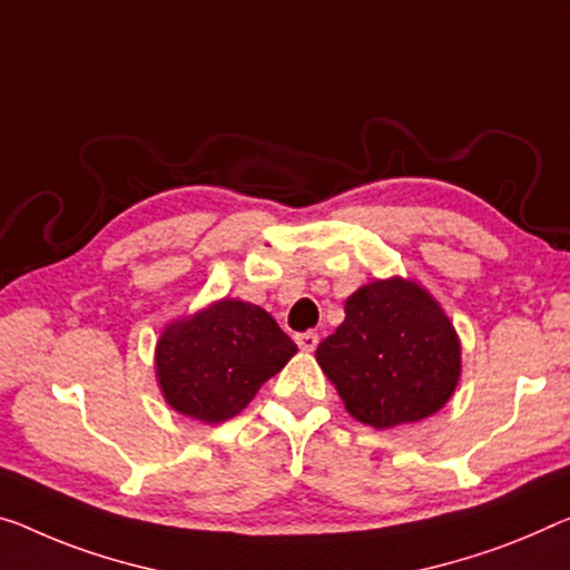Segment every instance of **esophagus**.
Wrapping results in <instances>:
<instances>
[{
  "label": "esophagus",
  "mask_w": 570,
  "mask_h": 570,
  "mask_svg": "<svg viewBox=\"0 0 570 570\" xmlns=\"http://www.w3.org/2000/svg\"><path fill=\"white\" fill-rule=\"evenodd\" d=\"M295 341H297V346L303 348V352H315V346H318V334H313V331H305V334H297Z\"/></svg>",
  "instance_id": "esophagus-1"
}]
</instances>
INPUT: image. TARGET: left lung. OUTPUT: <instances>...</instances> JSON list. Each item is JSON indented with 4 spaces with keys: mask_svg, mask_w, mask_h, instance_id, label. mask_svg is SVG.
<instances>
[{
    "mask_svg": "<svg viewBox=\"0 0 570 570\" xmlns=\"http://www.w3.org/2000/svg\"><path fill=\"white\" fill-rule=\"evenodd\" d=\"M344 311L315 362L354 420L387 431L435 415L453 397L461 338L428 287L400 275L372 279Z\"/></svg>",
    "mask_w": 570,
    "mask_h": 570,
    "instance_id": "8db88e82",
    "label": "left lung"
}]
</instances>
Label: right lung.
Segmentation results:
<instances>
[{
    "mask_svg": "<svg viewBox=\"0 0 570 570\" xmlns=\"http://www.w3.org/2000/svg\"><path fill=\"white\" fill-rule=\"evenodd\" d=\"M295 352L265 308L222 297L163 328L155 380L175 413L216 425L239 415Z\"/></svg>",
    "mask_w": 570,
    "mask_h": 570,
    "instance_id": "1",
    "label": "right lung"
}]
</instances>
